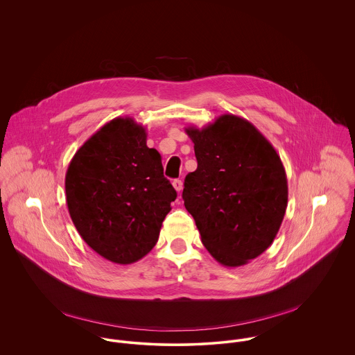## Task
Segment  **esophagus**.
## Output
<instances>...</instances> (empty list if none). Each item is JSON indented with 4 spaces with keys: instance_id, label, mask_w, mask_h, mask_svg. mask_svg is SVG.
<instances>
[{
    "instance_id": "obj_1",
    "label": "esophagus",
    "mask_w": 355,
    "mask_h": 355,
    "mask_svg": "<svg viewBox=\"0 0 355 355\" xmlns=\"http://www.w3.org/2000/svg\"><path fill=\"white\" fill-rule=\"evenodd\" d=\"M172 184H173V187H175V190H176L178 193H180V191L183 190V182H182V180L176 179V180L172 182Z\"/></svg>"
}]
</instances>
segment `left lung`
Listing matches in <instances>:
<instances>
[{"label": "left lung", "mask_w": 355, "mask_h": 355, "mask_svg": "<svg viewBox=\"0 0 355 355\" xmlns=\"http://www.w3.org/2000/svg\"><path fill=\"white\" fill-rule=\"evenodd\" d=\"M198 166L184 180L183 200L206 250L236 268L275 241L288 202L283 162L253 124L221 114L202 128L190 125Z\"/></svg>", "instance_id": "left-lung-1"}]
</instances>
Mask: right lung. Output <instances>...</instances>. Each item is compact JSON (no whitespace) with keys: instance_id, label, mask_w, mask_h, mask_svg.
I'll use <instances>...</instances> for the list:
<instances>
[{"instance_id":"right-lung-1","label":"right lung","mask_w":355,"mask_h":355,"mask_svg":"<svg viewBox=\"0 0 355 355\" xmlns=\"http://www.w3.org/2000/svg\"><path fill=\"white\" fill-rule=\"evenodd\" d=\"M146 139L142 124L116 117L79 148L65 175L67 206L79 235L120 265L137 262L155 246L178 196Z\"/></svg>"}]
</instances>
